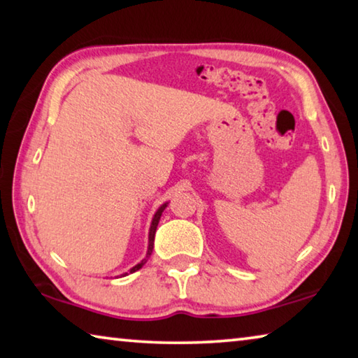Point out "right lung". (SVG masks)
Masks as SVG:
<instances>
[{"label": "right lung", "mask_w": 358, "mask_h": 358, "mask_svg": "<svg viewBox=\"0 0 358 358\" xmlns=\"http://www.w3.org/2000/svg\"><path fill=\"white\" fill-rule=\"evenodd\" d=\"M166 207H167V202L166 203H162L159 208H157V211L155 213V216H153V220H151V226H150V234H148V251H147V256H145V259L143 260H141V264H137L136 266H132V268L129 270V273H134V271H137V270H141L142 266L147 264V260H148V257L151 256V252H153V246H155V234H156V227H157V224H159V220H161V215H162V211L166 210ZM124 275H128V273H124ZM124 275H121V276H124Z\"/></svg>", "instance_id": "1"}]
</instances>
